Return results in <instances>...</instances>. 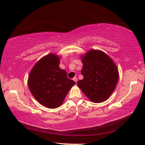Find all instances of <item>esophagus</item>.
I'll return each instance as SVG.
<instances>
[{
    "label": "esophagus",
    "instance_id": "obj_1",
    "mask_svg": "<svg viewBox=\"0 0 145 145\" xmlns=\"http://www.w3.org/2000/svg\"><path fill=\"white\" fill-rule=\"evenodd\" d=\"M73 80H74V81L77 83V77H74V78H73Z\"/></svg>",
    "mask_w": 145,
    "mask_h": 145
}]
</instances>
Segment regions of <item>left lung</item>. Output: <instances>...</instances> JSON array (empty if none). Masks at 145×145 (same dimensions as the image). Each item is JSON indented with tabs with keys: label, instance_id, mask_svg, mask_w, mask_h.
<instances>
[{
	"label": "left lung",
	"instance_id": "obj_1",
	"mask_svg": "<svg viewBox=\"0 0 145 145\" xmlns=\"http://www.w3.org/2000/svg\"><path fill=\"white\" fill-rule=\"evenodd\" d=\"M82 80L78 87L91 101L100 103L107 100L116 88L119 78L116 65L107 54L91 49L80 56Z\"/></svg>",
	"mask_w": 145,
	"mask_h": 145
}]
</instances>
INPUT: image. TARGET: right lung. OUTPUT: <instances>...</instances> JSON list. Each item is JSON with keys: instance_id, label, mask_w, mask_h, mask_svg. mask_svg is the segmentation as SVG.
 <instances>
[{"instance_id": "obj_1", "label": "right lung", "mask_w": 145, "mask_h": 145, "mask_svg": "<svg viewBox=\"0 0 145 145\" xmlns=\"http://www.w3.org/2000/svg\"><path fill=\"white\" fill-rule=\"evenodd\" d=\"M60 57L52 53L44 56L34 65L28 77L32 95L41 105L50 109L60 107L75 84L59 68Z\"/></svg>"}]
</instances>
